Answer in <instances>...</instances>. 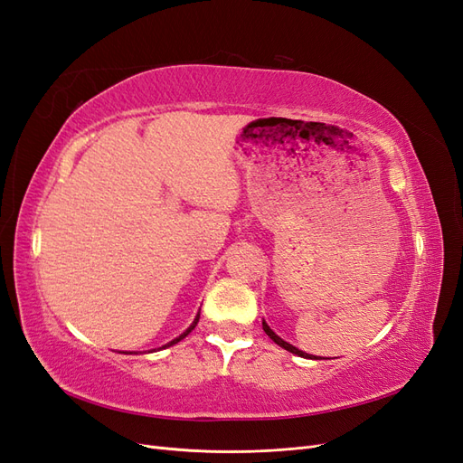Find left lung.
<instances>
[{
	"instance_id": "1",
	"label": "left lung",
	"mask_w": 463,
	"mask_h": 463,
	"mask_svg": "<svg viewBox=\"0 0 463 463\" xmlns=\"http://www.w3.org/2000/svg\"><path fill=\"white\" fill-rule=\"evenodd\" d=\"M262 330L266 332V335H269V338L272 340V342H276L279 347H284V349H288V352H291V354H296V355H299V357H307V359H315V357H311L309 354H305V352H301V349H298V347H293L291 344H288V342H284L282 338H279V335H276L272 330H270V326L266 325V322L262 320Z\"/></svg>"
}]
</instances>
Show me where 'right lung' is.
I'll return each instance as SVG.
<instances>
[{"mask_svg": "<svg viewBox=\"0 0 463 463\" xmlns=\"http://www.w3.org/2000/svg\"><path fill=\"white\" fill-rule=\"evenodd\" d=\"M197 322H199V317H197V318H194V322H193V325H191V326H189V328H187V330H185L184 334H181V335H179V338H175L174 342H170V344H167V345H174V344H177L179 340H184V338H185V335H187V334H189V332H191V330H193L194 326H197ZM167 345H164V347H167Z\"/></svg>", "mask_w": 463, "mask_h": 463, "instance_id": "add662e5", "label": "right lung"}]
</instances>
